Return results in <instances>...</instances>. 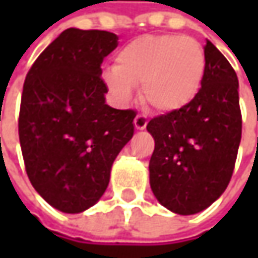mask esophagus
<instances>
[{"instance_id": "34e87169", "label": "esophagus", "mask_w": 258, "mask_h": 258, "mask_svg": "<svg viewBox=\"0 0 258 258\" xmlns=\"http://www.w3.org/2000/svg\"><path fill=\"white\" fill-rule=\"evenodd\" d=\"M134 123L135 127H136L138 131H144L145 127H146V124H148V119L145 117L144 114H138V116L135 117Z\"/></svg>"}]
</instances>
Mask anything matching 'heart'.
<instances>
[{
    "label": "heart",
    "mask_w": 258,
    "mask_h": 258,
    "mask_svg": "<svg viewBox=\"0 0 258 258\" xmlns=\"http://www.w3.org/2000/svg\"><path fill=\"white\" fill-rule=\"evenodd\" d=\"M207 70L204 47L178 34L142 35L123 45L106 67L103 80L120 103H127L141 85L146 106L159 113H175L192 103Z\"/></svg>",
    "instance_id": "1"
}]
</instances>
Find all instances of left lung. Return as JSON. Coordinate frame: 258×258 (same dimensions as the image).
Here are the masks:
<instances>
[{
    "label": "left lung",
    "mask_w": 258,
    "mask_h": 258,
    "mask_svg": "<svg viewBox=\"0 0 258 258\" xmlns=\"http://www.w3.org/2000/svg\"><path fill=\"white\" fill-rule=\"evenodd\" d=\"M204 51L207 70L197 99L146 126L155 139L149 161L152 192L161 205L179 215L201 213L221 197L241 141L237 75L210 40Z\"/></svg>",
    "instance_id": "1"
}]
</instances>
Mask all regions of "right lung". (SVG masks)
<instances>
[{
	"label": "right lung",
	"mask_w": 258,
	"mask_h": 258,
	"mask_svg": "<svg viewBox=\"0 0 258 258\" xmlns=\"http://www.w3.org/2000/svg\"><path fill=\"white\" fill-rule=\"evenodd\" d=\"M117 35L67 28L25 77L18 119L25 171L55 210L79 214L106 191L116 156L134 136L135 110L106 104L103 58Z\"/></svg>",
	"instance_id": "1"
}]
</instances>
